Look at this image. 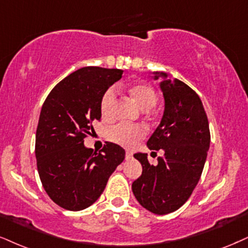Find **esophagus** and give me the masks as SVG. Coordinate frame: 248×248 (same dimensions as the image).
<instances>
[{"instance_id":"1","label":"esophagus","mask_w":248,"mask_h":248,"mask_svg":"<svg viewBox=\"0 0 248 248\" xmlns=\"http://www.w3.org/2000/svg\"><path fill=\"white\" fill-rule=\"evenodd\" d=\"M132 152L131 151H126V153H125V157H126V160H129V158L132 157Z\"/></svg>"}]
</instances>
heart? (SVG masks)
Segmentation results:
<instances>
[{"instance_id":"1","label":"heart","mask_w":248,"mask_h":248,"mask_svg":"<svg viewBox=\"0 0 248 248\" xmlns=\"http://www.w3.org/2000/svg\"><path fill=\"white\" fill-rule=\"evenodd\" d=\"M130 93L138 101L142 109L149 110L156 105L157 94L147 84L137 82L131 85L129 88ZM116 99H117V90L116 87H110L103 93L100 102L101 115L105 118H109L114 112V107ZM147 130L142 125H129V124H117L110 127L108 131V138L112 142L118 143L123 147H134L138 145L140 140L145 138Z\"/></svg>"}]
</instances>
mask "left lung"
Returning <instances> with one entry per match:
<instances>
[{"mask_svg":"<svg viewBox=\"0 0 248 248\" xmlns=\"http://www.w3.org/2000/svg\"><path fill=\"white\" fill-rule=\"evenodd\" d=\"M156 75L167 77L163 72ZM161 90L166 108L147 146L152 151L163 149L164 155L154 166L147 154H134L142 173L133 182L132 191L143 208L166 215L180 208L197 186L209 149L210 132L202 102L191 87L178 79H168L161 82Z\"/></svg>","mask_w":248,"mask_h":248,"instance_id":"1","label":"left lung"}]
</instances>
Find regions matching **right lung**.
<instances>
[{
    "label": "right lung",
    "mask_w": 248,
    "mask_h": 248,
    "mask_svg": "<svg viewBox=\"0 0 248 248\" xmlns=\"http://www.w3.org/2000/svg\"><path fill=\"white\" fill-rule=\"evenodd\" d=\"M123 71L86 66L55 86L42 105L35 136L36 167L45 191L64 209L82 210L105 191L125 158L121 146L106 142L99 153L84 146L101 119L103 93Z\"/></svg>",
    "instance_id": "right-lung-1"
}]
</instances>
